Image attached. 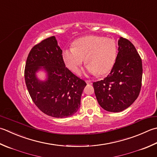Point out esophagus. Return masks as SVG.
<instances>
[{"label":"esophagus","mask_w":157,"mask_h":157,"mask_svg":"<svg viewBox=\"0 0 157 157\" xmlns=\"http://www.w3.org/2000/svg\"><path fill=\"white\" fill-rule=\"evenodd\" d=\"M86 82L87 83V84H92V82L90 80H86Z\"/></svg>","instance_id":"obj_1"}]
</instances>
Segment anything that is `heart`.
Instances as JSON below:
<instances>
[{"label":"heart","instance_id":"obj_1","mask_svg":"<svg viewBox=\"0 0 157 157\" xmlns=\"http://www.w3.org/2000/svg\"><path fill=\"white\" fill-rule=\"evenodd\" d=\"M117 45L114 40L100 36H87L74 43L73 48L64 49L63 58L67 66L78 73L86 59L88 71L98 76L106 75L114 65Z\"/></svg>","mask_w":157,"mask_h":157}]
</instances>
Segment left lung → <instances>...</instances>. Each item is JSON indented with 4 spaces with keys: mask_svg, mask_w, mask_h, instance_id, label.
<instances>
[{
    "mask_svg": "<svg viewBox=\"0 0 157 157\" xmlns=\"http://www.w3.org/2000/svg\"><path fill=\"white\" fill-rule=\"evenodd\" d=\"M118 44V55L109 74L93 83L98 103L111 112L123 111L133 104L142 87V61L136 48L123 37Z\"/></svg>",
    "mask_w": 157,
    "mask_h": 157,
    "instance_id": "left-lung-1",
    "label": "left lung"
}]
</instances>
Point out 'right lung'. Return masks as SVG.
Returning a JSON list of instances; mask_svg holds the SVG:
<instances>
[{
	"label": "right lung",
	"instance_id": "1",
	"mask_svg": "<svg viewBox=\"0 0 157 157\" xmlns=\"http://www.w3.org/2000/svg\"><path fill=\"white\" fill-rule=\"evenodd\" d=\"M41 66L48 72L45 82H39L35 73ZM24 78L36 106L52 117L67 118L78 111L86 83L65 67L63 51L54 36L33 46L28 55Z\"/></svg>",
	"mask_w": 157,
	"mask_h": 157
}]
</instances>
